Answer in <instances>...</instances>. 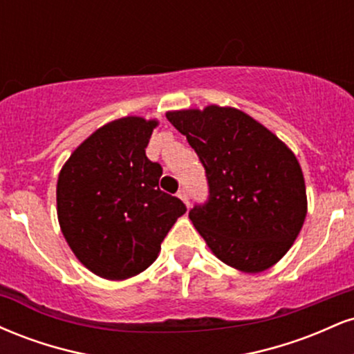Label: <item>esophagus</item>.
Masks as SVG:
<instances>
[{
    "label": "esophagus",
    "mask_w": 354,
    "mask_h": 354,
    "mask_svg": "<svg viewBox=\"0 0 354 354\" xmlns=\"http://www.w3.org/2000/svg\"><path fill=\"white\" fill-rule=\"evenodd\" d=\"M178 196L181 198L183 203H185L186 206H189V196H188V191H186L185 188H181L180 191H178Z\"/></svg>",
    "instance_id": "obj_1"
}]
</instances>
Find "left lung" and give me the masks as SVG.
Returning <instances> with one entry per match:
<instances>
[{"mask_svg": "<svg viewBox=\"0 0 354 354\" xmlns=\"http://www.w3.org/2000/svg\"><path fill=\"white\" fill-rule=\"evenodd\" d=\"M205 166L209 196L189 211L216 258L259 273L288 253L306 218V186L295 153L236 108L168 111Z\"/></svg>", "mask_w": 354, "mask_h": 354, "instance_id": "8db88e82", "label": "left lung"}]
</instances>
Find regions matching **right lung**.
<instances>
[{"instance_id":"right-lung-1","label":"right lung","mask_w":354,"mask_h":354,"mask_svg":"<svg viewBox=\"0 0 354 354\" xmlns=\"http://www.w3.org/2000/svg\"><path fill=\"white\" fill-rule=\"evenodd\" d=\"M156 120L126 116L101 126L73 151L56 186L58 221L76 258L95 274L145 271L176 219L180 198L160 189L163 168L146 156Z\"/></svg>"}]
</instances>
